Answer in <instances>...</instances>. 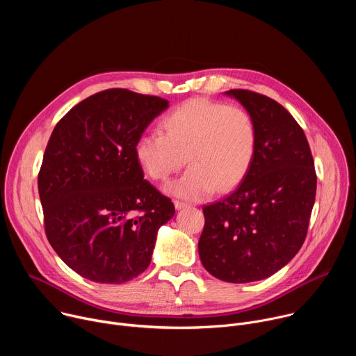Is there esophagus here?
<instances>
[{
	"mask_svg": "<svg viewBox=\"0 0 356 356\" xmlns=\"http://www.w3.org/2000/svg\"><path fill=\"white\" fill-rule=\"evenodd\" d=\"M188 204L187 202H183V201H179V200H175V207L177 209V210H181V209H186Z\"/></svg>",
	"mask_w": 356,
	"mask_h": 356,
	"instance_id": "34e87169",
	"label": "esophagus"
}]
</instances>
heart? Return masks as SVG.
<instances>
[{
    "mask_svg": "<svg viewBox=\"0 0 356 356\" xmlns=\"http://www.w3.org/2000/svg\"><path fill=\"white\" fill-rule=\"evenodd\" d=\"M162 131L138 138L136 161L150 179L166 181L187 159L191 168L168 190L188 200L238 186L257 154V124L238 106L191 98L162 120Z\"/></svg>",
    "mask_w": 356,
    "mask_h": 356,
    "instance_id": "1",
    "label": "heart"
}]
</instances>
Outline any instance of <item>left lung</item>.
Masks as SVG:
<instances>
[{"instance_id":"left-lung-1","label":"left lung","mask_w":356,"mask_h":356,"mask_svg":"<svg viewBox=\"0 0 356 356\" xmlns=\"http://www.w3.org/2000/svg\"><path fill=\"white\" fill-rule=\"evenodd\" d=\"M257 124L258 145L242 183L202 207V266L229 283L266 279L287 265L306 239L317 175L302 128L277 101L250 90L227 91Z\"/></svg>"}]
</instances>
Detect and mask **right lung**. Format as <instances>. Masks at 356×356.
I'll list each match as a JSON object with an SVG mask.
<instances>
[{"label": "right lung", "mask_w": 356, "mask_h": 356, "mask_svg": "<svg viewBox=\"0 0 356 356\" xmlns=\"http://www.w3.org/2000/svg\"><path fill=\"white\" fill-rule=\"evenodd\" d=\"M168 99L127 88L95 92L55 127L38 175L49 243L80 276L120 284L150 264L169 197L143 179L135 143Z\"/></svg>", "instance_id": "right-lung-1"}]
</instances>
